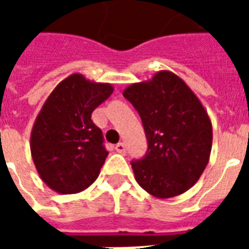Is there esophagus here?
<instances>
[{
	"label": "esophagus",
	"mask_w": 249,
	"mask_h": 249,
	"mask_svg": "<svg viewBox=\"0 0 249 249\" xmlns=\"http://www.w3.org/2000/svg\"><path fill=\"white\" fill-rule=\"evenodd\" d=\"M114 149L119 152V153H125V152H126V146H125L124 142H119V144L116 145V148H114Z\"/></svg>",
	"instance_id": "obj_1"
}]
</instances>
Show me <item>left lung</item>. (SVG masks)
I'll return each mask as SVG.
<instances>
[{
    "label": "left lung",
    "instance_id": "8db88e82",
    "mask_svg": "<svg viewBox=\"0 0 249 249\" xmlns=\"http://www.w3.org/2000/svg\"><path fill=\"white\" fill-rule=\"evenodd\" d=\"M123 94L140 114L148 140L145 157L132 161L136 181L157 198L187 192L212 149V123L201 101L169 71L132 84Z\"/></svg>",
    "mask_w": 249,
    "mask_h": 249
}]
</instances>
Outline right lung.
<instances>
[{
  "label": "right lung",
  "instance_id": "right-lung-1",
  "mask_svg": "<svg viewBox=\"0 0 249 249\" xmlns=\"http://www.w3.org/2000/svg\"><path fill=\"white\" fill-rule=\"evenodd\" d=\"M112 93L110 84L73 73L45 100L32 128L30 152L41 180L54 192L78 193L98 178L108 152L92 112Z\"/></svg>",
  "mask_w": 249,
  "mask_h": 249
}]
</instances>
